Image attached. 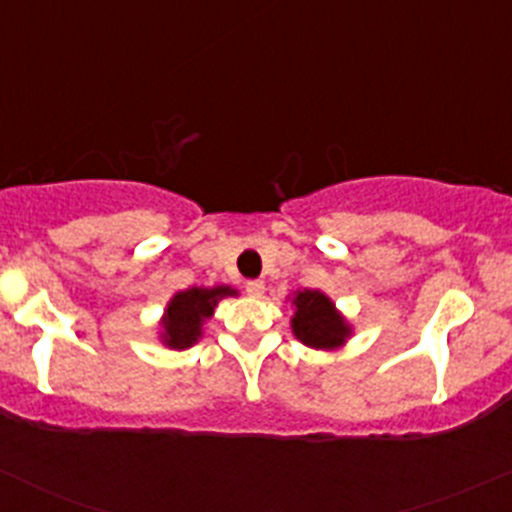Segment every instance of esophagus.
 Segmentation results:
<instances>
[{
	"instance_id": "34e87169",
	"label": "esophagus",
	"mask_w": 512,
	"mask_h": 512,
	"mask_svg": "<svg viewBox=\"0 0 512 512\" xmlns=\"http://www.w3.org/2000/svg\"><path fill=\"white\" fill-rule=\"evenodd\" d=\"M245 289H247V294H250V297H262V294H265V282L250 280L245 285Z\"/></svg>"
}]
</instances>
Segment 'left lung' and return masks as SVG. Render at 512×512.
<instances>
[{
    "instance_id": "8db88e82",
    "label": "left lung",
    "mask_w": 512,
    "mask_h": 512,
    "mask_svg": "<svg viewBox=\"0 0 512 512\" xmlns=\"http://www.w3.org/2000/svg\"><path fill=\"white\" fill-rule=\"evenodd\" d=\"M292 332L312 349H337L352 334L347 319L337 312L332 299L319 289H297L292 297Z\"/></svg>"
}]
</instances>
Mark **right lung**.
Segmentation results:
<instances>
[{"label":"right lung","instance_id":"add662e5","mask_svg":"<svg viewBox=\"0 0 512 512\" xmlns=\"http://www.w3.org/2000/svg\"><path fill=\"white\" fill-rule=\"evenodd\" d=\"M232 287H190L173 294L160 319V339L170 349H188L203 337V322L213 317L215 307L223 297H235Z\"/></svg>","mask_w":512,"mask_h":512}]
</instances>
